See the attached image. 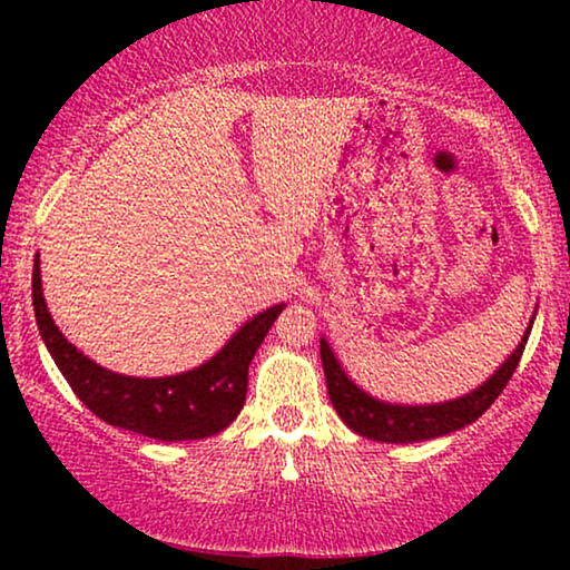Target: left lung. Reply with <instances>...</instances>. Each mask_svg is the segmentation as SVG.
Here are the masks:
<instances>
[{
	"label": "left lung",
	"instance_id": "obj_1",
	"mask_svg": "<svg viewBox=\"0 0 570 570\" xmlns=\"http://www.w3.org/2000/svg\"><path fill=\"white\" fill-rule=\"evenodd\" d=\"M529 330H532V324H529ZM529 330L524 332V337H521L519 347L513 350L509 361H505L480 389H474L472 394L459 396L454 402L428 404V407L386 404L361 392V389L345 376L337 357H334L330 345L322 340L318 347H322V365L326 376V389H330V400L334 404V410H337V415L345 420V425L353 428L355 433H361L363 439L384 443H415L439 439V435L454 433L459 428L474 423V420L498 400V394L503 392L505 384H509L513 376V371H517L521 353H524V345L529 340Z\"/></svg>",
	"mask_w": 570,
	"mask_h": 570
}]
</instances>
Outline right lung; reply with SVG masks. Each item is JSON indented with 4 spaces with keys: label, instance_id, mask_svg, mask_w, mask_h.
<instances>
[{
    "label": "right lung",
    "instance_id": "1",
    "mask_svg": "<svg viewBox=\"0 0 570 570\" xmlns=\"http://www.w3.org/2000/svg\"><path fill=\"white\" fill-rule=\"evenodd\" d=\"M285 306H272L240 326L233 340L199 368L168 379H131L100 368L65 340L46 308L41 267L33 262L38 330L61 376L104 423L158 441L207 439L228 428L246 402L248 363Z\"/></svg>",
    "mask_w": 570,
    "mask_h": 570
}]
</instances>
